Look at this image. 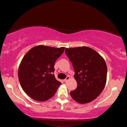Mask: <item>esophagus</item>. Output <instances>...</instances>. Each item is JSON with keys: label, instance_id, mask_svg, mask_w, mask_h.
<instances>
[{"label": "esophagus", "instance_id": "1", "mask_svg": "<svg viewBox=\"0 0 127 127\" xmlns=\"http://www.w3.org/2000/svg\"><path fill=\"white\" fill-rule=\"evenodd\" d=\"M69 79H70V76H67L66 77V78H65V79H64V82H67V81L69 80Z\"/></svg>", "mask_w": 127, "mask_h": 127}]
</instances>
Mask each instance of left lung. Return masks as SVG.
<instances>
[{
	"label": "left lung",
	"instance_id": "8db88e82",
	"mask_svg": "<svg viewBox=\"0 0 127 127\" xmlns=\"http://www.w3.org/2000/svg\"><path fill=\"white\" fill-rule=\"evenodd\" d=\"M65 53L72 64L77 86L70 95L75 101L87 103L101 94L106 83L107 67L103 57L86 46L66 48Z\"/></svg>",
	"mask_w": 127,
	"mask_h": 127
}]
</instances>
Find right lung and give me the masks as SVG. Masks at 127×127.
Returning <instances> with one entry per match:
<instances>
[{
	"instance_id": "1",
	"label": "right lung",
	"mask_w": 127,
	"mask_h": 127,
	"mask_svg": "<svg viewBox=\"0 0 127 127\" xmlns=\"http://www.w3.org/2000/svg\"><path fill=\"white\" fill-rule=\"evenodd\" d=\"M64 47L39 45L30 49L19 66L18 77L26 94L37 101L51 98L61 83L54 76V65Z\"/></svg>"
}]
</instances>
